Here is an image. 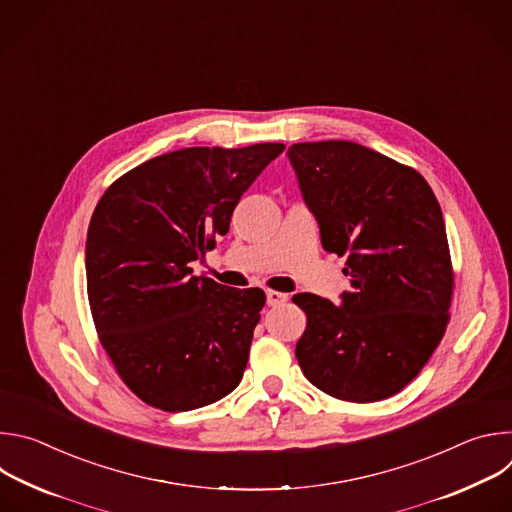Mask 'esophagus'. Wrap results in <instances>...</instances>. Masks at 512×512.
<instances>
[{
	"label": "esophagus",
	"instance_id": "1",
	"mask_svg": "<svg viewBox=\"0 0 512 512\" xmlns=\"http://www.w3.org/2000/svg\"><path fill=\"white\" fill-rule=\"evenodd\" d=\"M287 302V294H281V291L275 289H267V304L269 306H279Z\"/></svg>",
	"mask_w": 512,
	"mask_h": 512
}]
</instances>
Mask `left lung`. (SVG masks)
Listing matches in <instances>:
<instances>
[{"instance_id": "obj_1", "label": "left lung", "mask_w": 512, "mask_h": 512, "mask_svg": "<svg viewBox=\"0 0 512 512\" xmlns=\"http://www.w3.org/2000/svg\"><path fill=\"white\" fill-rule=\"evenodd\" d=\"M287 158L322 247L348 255L350 277L338 306L294 296L308 316L300 367L336 399H387L419 375L450 320L454 271L440 202L419 172L354 141L294 143Z\"/></svg>"}]
</instances>
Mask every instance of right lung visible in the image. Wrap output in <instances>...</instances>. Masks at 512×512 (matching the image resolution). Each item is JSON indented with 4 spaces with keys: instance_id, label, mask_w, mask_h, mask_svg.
Returning a JSON list of instances; mask_svg holds the SVG:
<instances>
[{
    "instance_id": "add662e5",
    "label": "right lung",
    "mask_w": 512,
    "mask_h": 512,
    "mask_svg": "<svg viewBox=\"0 0 512 512\" xmlns=\"http://www.w3.org/2000/svg\"><path fill=\"white\" fill-rule=\"evenodd\" d=\"M283 150L170 152L101 196L85 251L91 314L117 375L143 403L190 411L241 383L263 289L196 277L190 263L229 233L243 192Z\"/></svg>"
}]
</instances>
